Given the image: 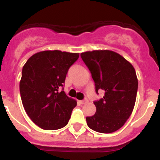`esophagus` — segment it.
I'll use <instances>...</instances> for the list:
<instances>
[{
    "instance_id": "esophagus-1",
    "label": "esophagus",
    "mask_w": 160,
    "mask_h": 160,
    "mask_svg": "<svg viewBox=\"0 0 160 160\" xmlns=\"http://www.w3.org/2000/svg\"><path fill=\"white\" fill-rule=\"evenodd\" d=\"M87 102H88L87 98H85L84 100H82V101H80V103H81V104H85V103H87Z\"/></svg>"
}]
</instances>
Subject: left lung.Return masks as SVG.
Returning <instances> with one entry per match:
<instances>
[{"instance_id":"1","label":"left lung","mask_w":160,"mask_h":160,"mask_svg":"<svg viewBox=\"0 0 160 160\" xmlns=\"http://www.w3.org/2000/svg\"><path fill=\"white\" fill-rule=\"evenodd\" d=\"M91 73L97 94L102 90V98L94 103L96 112L87 117L90 129L99 133L118 131L131 116L136 100L138 79L135 68L118 53L111 50H94L81 53Z\"/></svg>"}]
</instances>
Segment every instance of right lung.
<instances>
[{"instance_id":"add662e5","label":"right lung","mask_w":160,"mask_h":160,"mask_svg":"<svg viewBox=\"0 0 160 160\" xmlns=\"http://www.w3.org/2000/svg\"><path fill=\"white\" fill-rule=\"evenodd\" d=\"M78 57L77 53L46 50L31 56L24 65L20 82L22 104L39 128L58 130L67 125L77 102L66 95L63 86Z\"/></svg>"}]
</instances>
